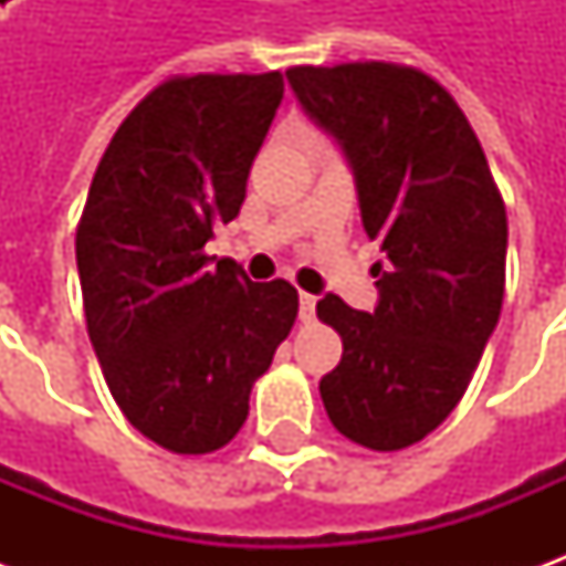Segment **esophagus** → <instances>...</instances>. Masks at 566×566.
I'll return each instance as SVG.
<instances>
[{
    "label": "esophagus",
    "mask_w": 566,
    "mask_h": 566,
    "mask_svg": "<svg viewBox=\"0 0 566 566\" xmlns=\"http://www.w3.org/2000/svg\"><path fill=\"white\" fill-rule=\"evenodd\" d=\"M315 306H318L315 296L300 294V321H303V324H312V321H315Z\"/></svg>",
    "instance_id": "34e87169"
}]
</instances>
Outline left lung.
<instances>
[{
    "label": "left lung",
    "instance_id": "8db88e82",
    "mask_svg": "<svg viewBox=\"0 0 566 566\" xmlns=\"http://www.w3.org/2000/svg\"><path fill=\"white\" fill-rule=\"evenodd\" d=\"M306 115L339 142L355 172L360 221L379 239V306L336 294L318 318L343 336L321 379L333 427L357 446L397 451L461 403L506 284V206L451 93L397 63L291 66Z\"/></svg>",
    "mask_w": 566,
    "mask_h": 566
}]
</instances>
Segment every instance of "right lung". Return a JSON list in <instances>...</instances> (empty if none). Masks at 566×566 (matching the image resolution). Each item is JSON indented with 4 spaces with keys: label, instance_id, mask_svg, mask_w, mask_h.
<instances>
[{
    "label": "right lung",
    "instance_id": "add662e5",
    "mask_svg": "<svg viewBox=\"0 0 566 566\" xmlns=\"http://www.w3.org/2000/svg\"><path fill=\"white\" fill-rule=\"evenodd\" d=\"M282 96V72L163 81L108 142L81 214V294L108 391L175 454L239 433L294 327V284L251 282L230 260L209 270L202 254L242 209Z\"/></svg>",
    "mask_w": 566,
    "mask_h": 566
}]
</instances>
